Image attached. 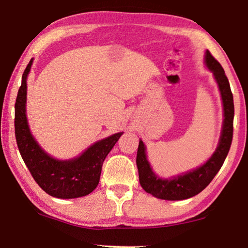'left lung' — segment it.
Instances as JSON below:
<instances>
[{"instance_id":"1","label":"left lung","mask_w":248,"mask_h":248,"mask_svg":"<svg viewBox=\"0 0 248 248\" xmlns=\"http://www.w3.org/2000/svg\"><path fill=\"white\" fill-rule=\"evenodd\" d=\"M204 62L208 69L215 75L221 93L222 103H223L224 120L219 144L216 152L203 165L185 174L164 179L157 177L153 173L150 163L146 159L144 143L140 140L137 153V166L139 170L140 185L148 194L158 199L184 200L198 195L215 178V176L223 165L226 155L230 151L233 138V94L231 92L229 79L226 78L223 68L213 58L209 50L205 51Z\"/></svg>"}]
</instances>
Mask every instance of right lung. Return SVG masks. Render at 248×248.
<instances>
[{"mask_svg": "<svg viewBox=\"0 0 248 248\" xmlns=\"http://www.w3.org/2000/svg\"><path fill=\"white\" fill-rule=\"evenodd\" d=\"M31 64L32 59L23 73L15 103V137L19 153L35 182L48 195L60 199L89 195L97 187L105 158L123 132L97 141L79 156L68 161L50 156L37 143L27 123V77Z\"/></svg>", "mask_w": 248, "mask_h": 248, "instance_id": "obj_1", "label": "right lung"}]
</instances>
